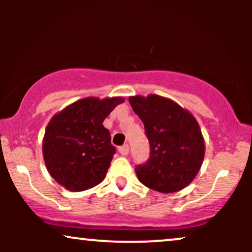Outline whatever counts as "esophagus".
<instances>
[{
	"instance_id": "obj_1",
	"label": "esophagus",
	"mask_w": 252,
	"mask_h": 252,
	"mask_svg": "<svg viewBox=\"0 0 252 252\" xmlns=\"http://www.w3.org/2000/svg\"><path fill=\"white\" fill-rule=\"evenodd\" d=\"M118 152H120L122 155H128L129 146L128 144H123V146H121L120 148H118Z\"/></svg>"
}]
</instances>
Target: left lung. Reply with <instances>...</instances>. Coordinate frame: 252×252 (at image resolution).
I'll return each mask as SVG.
<instances>
[{
  "mask_svg": "<svg viewBox=\"0 0 252 252\" xmlns=\"http://www.w3.org/2000/svg\"><path fill=\"white\" fill-rule=\"evenodd\" d=\"M129 103L144 124L150 155L135 172L144 186L174 193L189 186L200 169L205 143L200 126L187 110L167 98L130 97Z\"/></svg>",
  "mask_w": 252,
  "mask_h": 252,
  "instance_id": "8db88e82",
  "label": "left lung"
}]
</instances>
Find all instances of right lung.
<instances>
[{"mask_svg":"<svg viewBox=\"0 0 252 252\" xmlns=\"http://www.w3.org/2000/svg\"><path fill=\"white\" fill-rule=\"evenodd\" d=\"M123 102L121 97L84 98L53 116L46 128L42 153L58 184L80 192L103 181L116 153L103 122Z\"/></svg>","mask_w":252,"mask_h":252,"instance_id":"right-lung-1","label":"right lung"}]
</instances>
